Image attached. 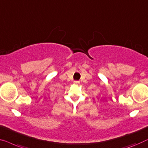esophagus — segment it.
Wrapping results in <instances>:
<instances>
[{
    "label": "esophagus",
    "mask_w": 148,
    "mask_h": 148,
    "mask_svg": "<svg viewBox=\"0 0 148 148\" xmlns=\"http://www.w3.org/2000/svg\"><path fill=\"white\" fill-rule=\"evenodd\" d=\"M75 84H79V81H74Z\"/></svg>",
    "instance_id": "obj_1"
}]
</instances>
